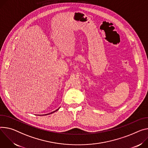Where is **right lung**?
I'll return each instance as SVG.
<instances>
[{
  "mask_svg": "<svg viewBox=\"0 0 148 148\" xmlns=\"http://www.w3.org/2000/svg\"><path fill=\"white\" fill-rule=\"evenodd\" d=\"M59 109H60V108H59ZM59 109H58L57 110H55V111H53V112H51V113H48V114H45V115H47V114H52V113H54V112H56V111L58 110H59Z\"/></svg>",
  "mask_w": 148,
  "mask_h": 148,
  "instance_id": "right-lung-1",
  "label": "right lung"
}]
</instances>
